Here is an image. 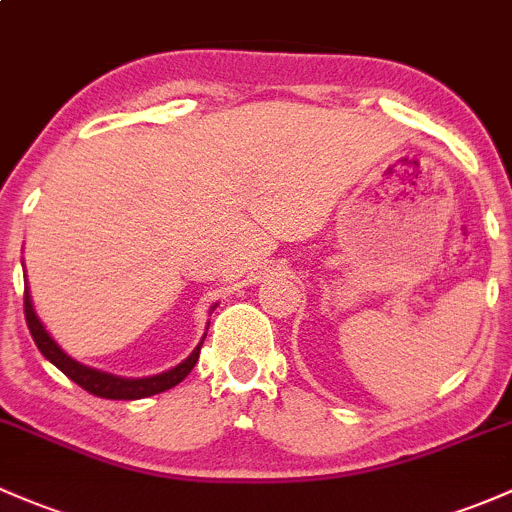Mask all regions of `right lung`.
I'll use <instances>...</instances> for the list:
<instances>
[{
	"instance_id": "obj_1",
	"label": "right lung",
	"mask_w": 512,
	"mask_h": 512,
	"mask_svg": "<svg viewBox=\"0 0 512 512\" xmlns=\"http://www.w3.org/2000/svg\"><path fill=\"white\" fill-rule=\"evenodd\" d=\"M215 306H211V311L215 309ZM24 316H26V324H29L31 336H34V343L43 353V358L51 360V363L56 365L63 375H68L75 385H80L83 390H88L90 395L105 397V400H142V397H152V395H159V392L171 390V387L179 385L181 380L191 373L193 365L198 363V353H201L203 338H206L203 336L201 343L193 348V353L188 355L186 360H181L176 368L166 370V373L149 375V378H120V375L102 373V370L88 368V365L78 363V360H73L71 355H68L56 341H53L51 333L46 331V326H43L39 316H36L26 282H24Z\"/></svg>"
}]
</instances>
